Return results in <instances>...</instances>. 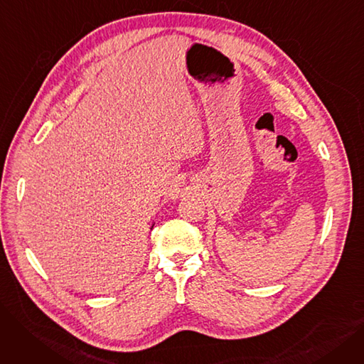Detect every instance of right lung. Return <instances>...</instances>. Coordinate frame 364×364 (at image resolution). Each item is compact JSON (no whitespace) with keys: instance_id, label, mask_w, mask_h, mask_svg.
I'll use <instances>...</instances> for the list:
<instances>
[{"instance_id":"add662e5","label":"right lung","mask_w":364,"mask_h":364,"mask_svg":"<svg viewBox=\"0 0 364 364\" xmlns=\"http://www.w3.org/2000/svg\"><path fill=\"white\" fill-rule=\"evenodd\" d=\"M151 227H153V225H151Z\"/></svg>"}]
</instances>
